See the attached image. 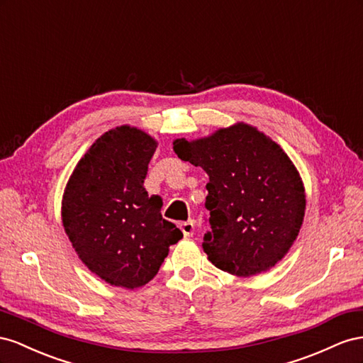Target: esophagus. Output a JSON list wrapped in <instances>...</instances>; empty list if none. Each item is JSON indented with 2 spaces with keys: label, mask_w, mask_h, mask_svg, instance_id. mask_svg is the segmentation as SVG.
Returning a JSON list of instances; mask_svg holds the SVG:
<instances>
[{
  "label": "esophagus",
  "mask_w": 363,
  "mask_h": 363,
  "mask_svg": "<svg viewBox=\"0 0 363 363\" xmlns=\"http://www.w3.org/2000/svg\"><path fill=\"white\" fill-rule=\"evenodd\" d=\"M179 228H181V231L184 233V235H185V237H190V235H193V234H194V222H193V220H189V222H184V223H181V225H179Z\"/></svg>",
  "instance_id": "obj_1"
}]
</instances>
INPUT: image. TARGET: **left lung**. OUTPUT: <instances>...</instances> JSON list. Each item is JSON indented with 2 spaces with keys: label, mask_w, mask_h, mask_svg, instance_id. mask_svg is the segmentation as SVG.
Masks as SVG:
<instances>
[{
  "label": "left lung",
  "mask_w": 363,
  "mask_h": 363,
  "mask_svg": "<svg viewBox=\"0 0 363 363\" xmlns=\"http://www.w3.org/2000/svg\"><path fill=\"white\" fill-rule=\"evenodd\" d=\"M173 150L210 176L211 231L202 243L208 260L237 277L262 274L281 260L301 230L306 191L279 144L235 123L203 138L174 140Z\"/></svg>",
  "instance_id": "1"
}]
</instances>
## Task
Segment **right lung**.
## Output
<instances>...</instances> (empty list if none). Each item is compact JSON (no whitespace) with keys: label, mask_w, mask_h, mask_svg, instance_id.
<instances>
[{"label":"right lung","mask_w":363,"mask_h":363,"mask_svg":"<svg viewBox=\"0 0 363 363\" xmlns=\"http://www.w3.org/2000/svg\"><path fill=\"white\" fill-rule=\"evenodd\" d=\"M158 143L138 128L117 126L97 138L72 170L62 198V223L92 274L137 289L158 274L170 245L182 239L162 219V199L144 189Z\"/></svg>","instance_id":"right-lung-1"}]
</instances>
